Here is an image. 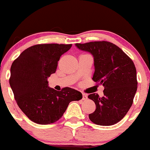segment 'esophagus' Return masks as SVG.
Listing matches in <instances>:
<instances>
[{
	"instance_id": "1",
	"label": "esophagus",
	"mask_w": 150,
	"mask_h": 150,
	"mask_svg": "<svg viewBox=\"0 0 150 150\" xmlns=\"http://www.w3.org/2000/svg\"><path fill=\"white\" fill-rule=\"evenodd\" d=\"M87 95L83 93V94H82V100H87Z\"/></svg>"
}]
</instances>
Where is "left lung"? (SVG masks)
Returning <instances> with one entry per match:
<instances>
[{
	"label": "left lung",
	"mask_w": 150,
	"mask_h": 150,
	"mask_svg": "<svg viewBox=\"0 0 150 150\" xmlns=\"http://www.w3.org/2000/svg\"><path fill=\"white\" fill-rule=\"evenodd\" d=\"M94 59L93 79L104 87L103 96H88L96 109L89 115L93 123L109 126L120 122L128 112L137 90L136 69L131 59L120 48L108 41L76 44Z\"/></svg>",
	"instance_id": "left-lung-1"
}]
</instances>
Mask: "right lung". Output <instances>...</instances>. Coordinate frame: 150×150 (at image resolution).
Instances as JSON below:
<instances>
[{
	"instance_id": "add662e5",
	"label": "right lung",
	"mask_w": 150,
	"mask_h": 150,
	"mask_svg": "<svg viewBox=\"0 0 150 150\" xmlns=\"http://www.w3.org/2000/svg\"><path fill=\"white\" fill-rule=\"evenodd\" d=\"M72 44H37L20 54L11 66L9 84L17 105L35 123L51 124L58 120L69 103L82 98L71 87L57 91L49 87L47 79L54 74L62 54Z\"/></svg>"
}]
</instances>
